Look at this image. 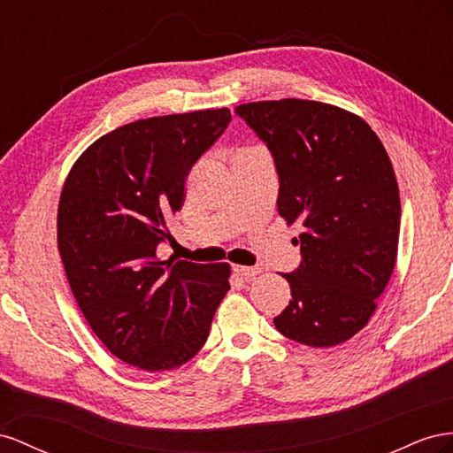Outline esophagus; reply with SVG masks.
I'll list each match as a JSON object with an SVG mask.
<instances>
[{
  "instance_id": "1",
  "label": "esophagus",
  "mask_w": 453,
  "mask_h": 453,
  "mask_svg": "<svg viewBox=\"0 0 453 453\" xmlns=\"http://www.w3.org/2000/svg\"><path fill=\"white\" fill-rule=\"evenodd\" d=\"M234 271H235V273H237L239 277L247 279V280H250V279H254L256 275L262 273L260 267H249V265H234Z\"/></svg>"
}]
</instances>
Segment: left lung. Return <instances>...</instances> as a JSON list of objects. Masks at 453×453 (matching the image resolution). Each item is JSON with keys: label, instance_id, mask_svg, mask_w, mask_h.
Wrapping results in <instances>:
<instances>
[{"label": "left lung", "instance_id": "1", "mask_svg": "<svg viewBox=\"0 0 453 453\" xmlns=\"http://www.w3.org/2000/svg\"><path fill=\"white\" fill-rule=\"evenodd\" d=\"M279 174L277 211L302 224V264L282 277L292 300L273 319L288 340L334 347L363 330L396 262L398 184L389 155L358 115L315 100L235 108Z\"/></svg>", "mask_w": 453, "mask_h": 453}]
</instances>
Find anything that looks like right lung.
<instances>
[{
	"label": "right lung",
	"mask_w": 453,
	"mask_h": 453,
	"mask_svg": "<svg viewBox=\"0 0 453 453\" xmlns=\"http://www.w3.org/2000/svg\"><path fill=\"white\" fill-rule=\"evenodd\" d=\"M231 121L227 108L123 125L93 142L64 182L57 239L88 326L123 363L186 365L209 338L229 264L159 260L191 166Z\"/></svg>",
	"instance_id": "1"
}]
</instances>
